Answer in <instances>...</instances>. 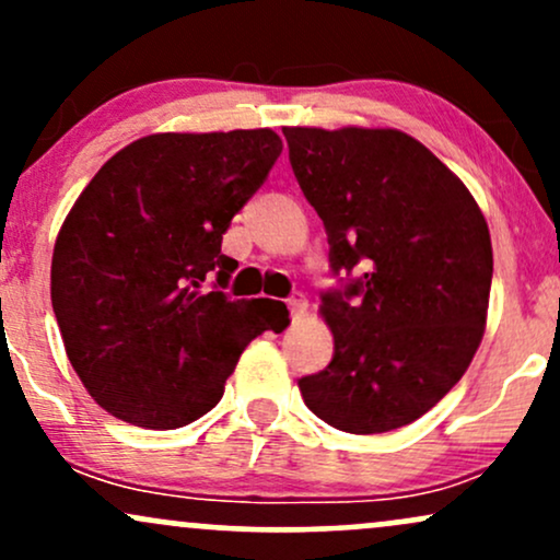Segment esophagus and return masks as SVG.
I'll return each mask as SVG.
<instances>
[{
    "label": "esophagus",
    "mask_w": 560,
    "mask_h": 560,
    "mask_svg": "<svg viewBox=\"0 0 560 560\" xmlns=\"http://www.w3.org/2000/svg\"><path fill=\"white\" fill-rule=\"evenodd\" d=\"M287 305H289V313H292V318H294V320L305 316V311H307V300H305V294H302V292H292V294H289Z\"/></svg>",
    "instance_id": "esophagus-1"
}]
</instances>
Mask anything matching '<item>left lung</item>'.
I'll use <instances>...</instances> for the list:
<instances>
[{"label":"left lung","mask_w":560,"mask_h":560,"mask_svg":"<svg viewBox=\"0 0 560 560\" xmlns=\"http://www.w3.org/2000/svg\"><path fill=\"white\" fill-rule=\"evenodd\" d=\"M284 137L339 276L320 294L334 358L300 378L302 400L342 432L400 429L434 408L477 352L490 229L464 182L408 133L298 126Z\"/></svg>","instance_id":"8db88e82"}]
</instances>
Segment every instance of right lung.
<instances>
[{
    "instance_id": "right-lung-1",
    "label": "right lung",
    "mask_w": 560,
    "mask_h": 560,
    "mask_svg": "<svg viewBox=\"0 0 560 560\" xmlns=\"http://www.w3.org/2000/svg\"><path fill=\"white\" fill-rule=\"evenodd\" d=\"M281 155L271 128L152 133L102 165L55 242L52 307L75 374L107 413L178 429L215 408L284 302L231 300V218Z\"/></svg>"
}]
</instances>
